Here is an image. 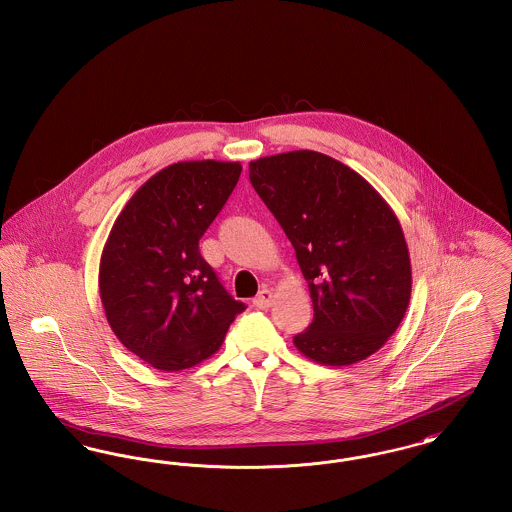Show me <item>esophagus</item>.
<instances>
[{"label": "esophagus", "mask_w": 512, "mask_h": 512, "mask_svg": "<svg viewBox=\"0 0 512 512\" xmlns=\"http://www.w3.org/2000/svg\"><path fill=\"white\" fill-rule=\"evenodd\" d=\"M272 292L265 288V290H261V292L257 293V297L253 299V305L257 307V309H268L270 305H272Z\"/></svg>", "instance_id": "esophagus-1"}]
</instances>
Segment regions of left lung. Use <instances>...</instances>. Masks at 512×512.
<instances>
[{
    "label": "left lung",
    "instance_id": "8db88e82",
    "mask_svg": "<svg viewBox=\"0 0 512 512\" xmlns=\"http://www.w3.org/2000/svg\"><path fill=\"white\" fill-rule=\"evenodd\" d=\"M249 180L280 222L309 284L315 317L293 338L318 365L376 353L411 301V257L386 199L359 172L309 149L249 163Z\"/></svg>",
    "mask_w": 512,
    "mask_h": 512
}]
</instances>
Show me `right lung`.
Instances as JSON below:
<instances>
[{
	"instance_id": "1",
	"label": "right lung",
	"mask_w": 512,
	"mask_h": 512,
	"mask_svg": "<svg viewBox=\"0 0 512 512\" xmlns=\"http://www.w3.org/2000/svg\"><path fill=\"white\" fill-rule=\"evenodd\" d=\"M240 163L180 161L153 174L115 220L99 263L105 317L122 345L178 372L215 355L245 311L199 253L238 184Z\"/></svg>"
}]
</instances>
